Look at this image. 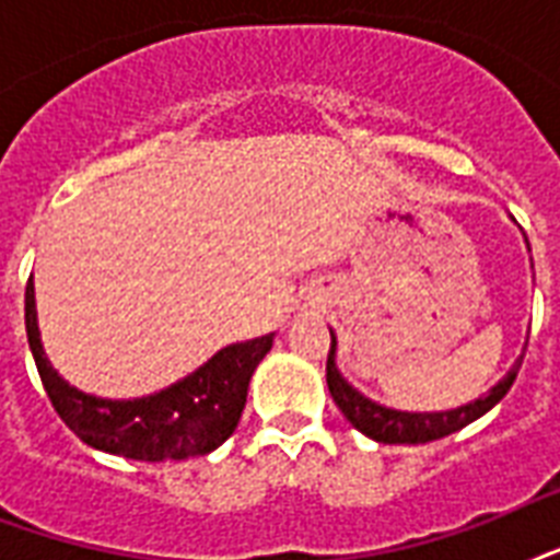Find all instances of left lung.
Segmentation results:
<instances>
[{
	"mask_svg": "<svg viewBox=\"0 0 560 560\" xmlns=\"http://www.w3.org/2000/svg\"><path fill=\"white\" fill-rule=\"evenodd\" d=\"M337 337L331 331V351H328V366H325V377H328V389H331L334 404L342 409V416L349 418L351 424L358 427L360 433L383 444H427L444 435L456 433L462 427H468L470 421H477L479 416H486L488 409L497 407L505 398V392L512 389L517 369H521L523 358L512 366V372L505 374L503 381L497 383L494 389L482 395V398L470 400L465 407L444 409V412H400V409L381 407L369 400L366 395H360L337 369Z\"/></svg>",
	"mask_w": 560,
	"mask_h": 560,
	"instance_id": "1",
	"label": "left lung"
}]
</instances>
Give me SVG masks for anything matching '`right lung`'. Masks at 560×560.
Segmentation results:
<instances>
[{
  "instance_id": "right-lung-1",
  "label": "right lung",
  "mask_w": 560,
  "mask_h": 560,
  "mask_svg": "<svg viewBox=\"0 0 560 560\" xmlns=\"http://www.w3.org/2000/svg\"><path fill=\"white\" fill-rule=\"evenodd\" d=\"M25 331L51 407L81 442L125 459L165 462L206 456L235 433L255 366L272 349V334L220 349L168 389L133 400L95 398L51 369L39 342L34 284L25 288Z\"/></svg>"
}]
</instances>
